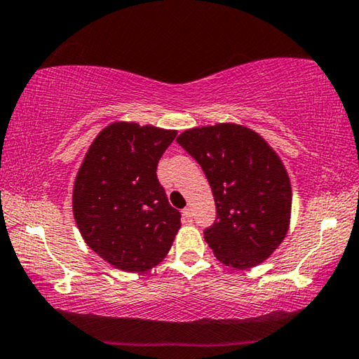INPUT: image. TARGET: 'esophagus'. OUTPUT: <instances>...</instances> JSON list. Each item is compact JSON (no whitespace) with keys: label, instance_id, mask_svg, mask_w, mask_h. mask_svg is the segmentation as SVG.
<instances>
[{"label":"esophagus","instance_id":"1","mask_svg":"<svg viewBox=\"0 0 359 359\" xmlns=\"http://www.w3.org/2000/svg\"><path fill=\"white\" fill-rule=\"evenodd\" d=\"M183 216H184V219L192 221V210H191L189 207H186V208L183 210Z\"/></svg>","mask_w":359,"mask_h":359}]
</instances>
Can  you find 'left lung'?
Segmentation results:
<instances>
[{"label":"left lung","mask_w":359,"mask_h":359,"mask_svg":"<svg viewBox=\"0 0 359 359\" xmlns=\"http://www.w3.org/2000/svg\"><path fill=\"white\" fill-rule=\"evenodd\" d=\"M176 141L213 192L216 219L203 237L215 256L235 269L266 261L290 226L292 194L280 157L256 132L235 124L192 128Z\"/></svg>","instance_id":"left-lung-1"}]
</instances>
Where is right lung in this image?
<instances>
[{"label": "right lung", "instance_id": "right-lung-1", "mask_svg": "<svg viewBox=\"0 0 359 359\" xmlns=\"http://www.w3.org/2000/svg\"><path fill=\"white\" fill-rule=\"evenodd\" d=\"M175 137L173 130L116 122L87 151L74 181V219L86 243L116 269L146 272L173 243L181 213L156 172Z\"/></svg>", "mask_w": 359, "mask_h": 359}]
</instances>
